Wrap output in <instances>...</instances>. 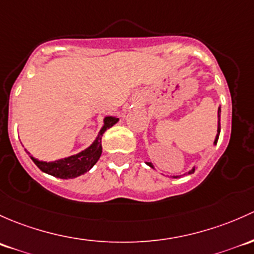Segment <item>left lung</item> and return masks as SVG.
Masks as SVG:
<instances>
[{"mask_svg":"<svg viewBox=\"0 0 254 254\" xmlns=\"http://www.w3.org/2000/svg\"><path fill=\"white\" fill-rule=\"evenodd\" d=\"M220 112H221V108H219L218 109V133H216V137H215V140H214V144L216 145V143H218V139H219V134H220ZM146 165L148 166H150L151 169H154V166H153V164L151 163H145ZM195 171V166L193 167L192 170H190V171L187 172V174H185V175H190V174H193V172ZM175 179H177V177H181V176H174Z\"/></svg>","mask_w":254,"mask_h":254,"instance_id":"obj_1","label":"left lung"}]
</instances>
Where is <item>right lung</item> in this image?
<instances>
[{
	"label": "right lung",
	"mask_w": 254,
	"mask_h": 254,
	"mask_svg": "<svg viewBox=\"0 0 254 254\" xmlns=\"http://www.w3.org/2000/svg\"><path fill=\"white\" fill-rule=\"evenodd\" d=\"M119 122V119L114 116H106L104 119V125L99 132L98 137L93 142V144L88 146L80 153L75 155L68 156V158L59 159L55 161H40L38 159L33 158L30 155V159L34 161L36 166L45 174L51 175V176L59 177V179H75V177L84 175L91 169L98 160L100 159L101 153H103V146H101V137L104 132L110 127L114 126L115 124ZM28 153V151H27ZM29 154V153H28Z\"/></svg>",
	"instance_id": "add662e5"
}]
</instances>
